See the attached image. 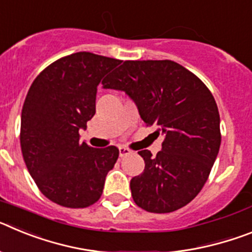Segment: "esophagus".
Masks as SVG:
<instances>
[{
	"label": "esophagus",
	"instance_id": "1",
	"mask_svg": "<svg viewBox=\"0 0 252 252\" xmlns=\"http://www.w3.org/2000/svg\"><path fill=\"white\" fill-rule=\"evenodd\" d=\"M119 151H120V157H126V155H130L131 154V150L128 148H126V146H120L119 148Z\"/></svg>",
	"mask_w": 252,
	"mask_h": 252
}]
</instances>
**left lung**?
<instances>
[{
    "label": "left lung",
    "mask_w": 252,
    "mask_h": 252,
    "mask_svg": "<svg viewBox=\"0 0 252 252\" xmlns=\"http://www.w3.org/2000/svg\"><path fill=\"white\" fill-rule=\"evenodd\" d=\"M102 84L130 95L146 126L164 135L157 157L139 151L145 169L131 179L133 202L148 212L169 213L193 201L221 145L220 113L206 84L173 60H125Z\"/></svg>",
    "instance_id": "obj_1"
}]
</instances>
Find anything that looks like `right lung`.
I'll list each match as a JSON object with an SVG mask.
<instances>
[{
	"label": "right lung",
	"instance_id": "obj_1",
	"mask_svg": "<svg viewBox=\"0 0 252 252\" xmlns=\"http://www.w3.org/2000/svg\"><path fill=\"white\" fill-rule=\"evenodd\" d=\"M121 62L74 53L46 66L29 90L21 112L22 157L40 192L59 206L94 204L119 159L116 146L79 141V128L94 116L97 86Z\"/></svg>",
	"mask_w": 252,
	"mask_h": 252
}]
</instances>
